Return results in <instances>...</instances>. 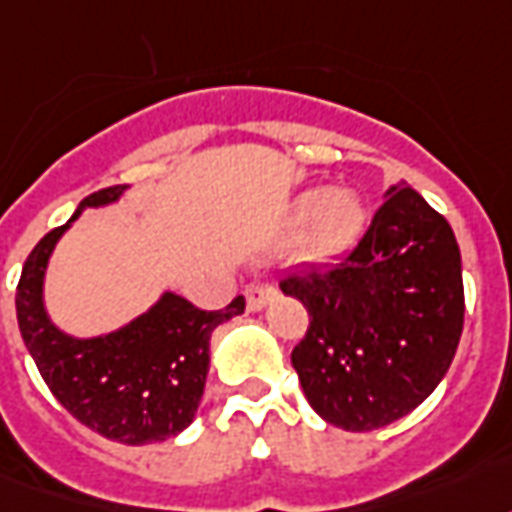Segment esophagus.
Here are the masks:
<instances>
[{
  "mask_svg": "<svg viewBox=\"0 0 512 512\" xmlns=\"http://www.w3.org/2000/svg\"><path fill=\"white\" fill-rule=\"evenodd\" d=\"M275 297V289H272L270 283H261L253 281L248 289H245V300H248V311H261L267 302Z\"/></svg>",
  "mask_w": 512,
  "mask_h": 512,
  "instance_id": "1",
  "label": "esophagus"
}]
</instances>
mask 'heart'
I'll return each instance as SVG.
<instances>
[{
  "label": "heart",
  "mask_w": 512,
  "mask_h": 512,
  "mask_svg": "<svg viewBox=\"0 0 512 512\" xmlns=\"http://www.w3.org/2000/svg\"><path fill=\"white\" fill-rule=\"evenodd\" d=\"M365 226V201L352 188L302 190L286 215V234H302L313 259H330L352 248Z\"/></svg>",
  "instance_id": "obj_1"
}]
</instances>
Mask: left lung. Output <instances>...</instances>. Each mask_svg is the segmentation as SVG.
<instances>
[{
  "instance_id": "obj_1",
  "label": "left lung",
  "mask_w": 512,
  "mask_h": 512,
  "mask_svg": "<svg viewBox=\"0 0 512 512\" xmlns=\"http://www.w3.org/2000/svg\"><path fill=\"white\" fill-rule=\"evenodd\" d=\"M281 289L311 316L292 352L302 393L343 431L384 428L423 404L464 330L455 234L406 182L390 185L341 264L289 275Z\"/></svg>"
}]
</instances>
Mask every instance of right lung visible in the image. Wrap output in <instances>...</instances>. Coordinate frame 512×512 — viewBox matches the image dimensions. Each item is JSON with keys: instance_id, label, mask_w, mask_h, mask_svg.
I'll return each instance as SVG.
<instances>
[{"instance_id": "1", "label": "right lung", "mask_w": 512, "mask_h": 512, "mask_svg": "<svg viewBox=\"0 0 512 512\" xmlns=\"http://www.w3.org/2000/svg\"><path fill=\"white\" fill-rule=\"evenodd\" d=\"M128 185L92 193L65 226L29 253L16 292L18 330L59 404L92 431L122 445H149L185 431L199 412L215 327L245 311V297L223 311H199L174 292L117 330L78 338L46 308V272L57 242L84 210L117 204Z\"/></svg>"}]
</instances>
